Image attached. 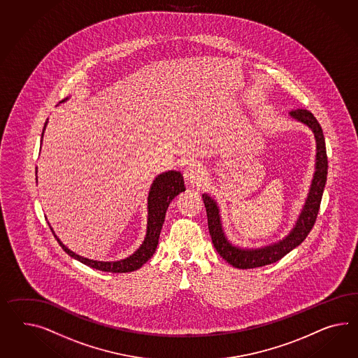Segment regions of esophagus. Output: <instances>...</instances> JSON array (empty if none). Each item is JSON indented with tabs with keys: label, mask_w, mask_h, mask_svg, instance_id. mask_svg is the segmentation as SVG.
I'll list each match as a JSON object with an SVG mask.
<instances>
[{
	"label": "esophagus",
	"mask_w": 358,
	"mask_h": 358,
	"mask_svg": "<svg viewBox=\"0 0 358 358\" xmlns=\"http://www.w3.org/2000/svg\"><path fill=\"white\" fill-rule=\"evenodd\" d=\"M184 178L189 185L203 184L204 180H206L203 166L196 162H190L185 168Z\"/></svg>",
	"instance_id": "34e87169"
}]
</instances>
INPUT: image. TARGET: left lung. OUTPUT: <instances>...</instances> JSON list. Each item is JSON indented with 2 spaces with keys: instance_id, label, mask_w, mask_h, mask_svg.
<instances>
[{
  "instance_id": "left-lung-1",
  "label": "left lung",
  "mask_w": 358,
  "mask_h": 358,
  "mask_svg": "<svg viewBox=\"0 0 358 358\" xmlns=\"http://www.w3.org/2000/svg\"><path fill=\"white\" fill-rule=\"evenodd\" d=\"M289 115L292 118L309 126L311 131L314 133L315 142H317V156H315V173L311 181L308 199L305 202V206L301 211L294 228L290 231L285 238L261 249H241L238 246H234L228 241V238L225 237V233L222 231L217 203L208 194L202 195L206 213H207L208 231L213 238V246L216 252L222 255V259H225L236 268H242V270L257 268V267L267 266L271 263L280 261L282 257H285L288 252H292L294 248H297L303 242L317 220L324 185L327 181V171H329L323 130L319 125L317 118L310 110L294 109L290 112Z\"/></svg>"
}]
</instances>
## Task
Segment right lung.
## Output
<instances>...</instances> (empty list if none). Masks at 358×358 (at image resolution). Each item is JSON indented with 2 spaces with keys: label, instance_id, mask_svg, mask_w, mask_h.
<instances>
[{
  "label": "right lung",
  "instance_id": "add662e5",
  "mask_svg": "<svg viewBox=\"0 0 358 358\" xmlns=\"http://www.w3.org/2000/svg\"><path fill=\"white\" fill-rule=\"evenodd\" d=\"M47 124H48V121H45V124H44L41 139H43V134H44ZM185 189L186 187L184 185V177L180 172L169 171V172L159 174L155 178L154 184L151 185V189L148 193V219H147V233H145V241L134 254H131L130 257H127L125 259H121V261L100 262L80 257L76 252H71L62 242L59 241V238L55 234L50 225H49V228L65 252H68L70 257L82 262L88 267L104 271V272H115V273L131 272V271L141 268L145 262L154 255L157 243H159L160 232H162V228L164 224L166 208L178 194L185 192Z\"/></svg>",
  "mask_w": 358,
  "mask_h": 358
}]
</instances>
